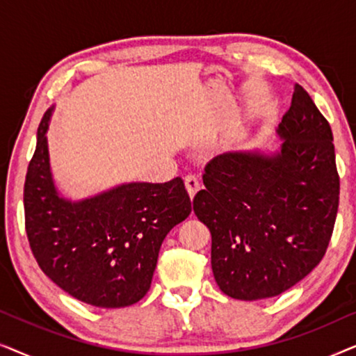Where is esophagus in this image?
Here are the masks:
<instances>
[{
    "mask_svg": "<svg viewBox=\"0 0 356 356\" xmlns=\"http://www.w3.org/2000/svg\"><path fill=\"white\" fill-rule=\"evenodd\" d=\"M184 184H186V189L191 197H194V194L201 189V183H199V178L196 175H186V177H184Z\"/></svg>",
    "mask_w": 356,
    "mask_h": 356,
    "instance_id": "obj_1",
    "label": "esophagus"
}]
</instances>
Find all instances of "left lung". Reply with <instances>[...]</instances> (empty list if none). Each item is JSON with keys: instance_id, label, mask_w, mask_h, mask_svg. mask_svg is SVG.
Masks as SVG:
<instances>
[{"instance_id": "left-lung-1", "label": "left lung", "mask_w": 356, "mask_h": 356, "mask_svg": "<svg viewBox=\"0 0 356 356\" xmlns=\"http://www.w3.org/2000/svg\"><path fill=\"white\" fill-rule=\"evenodd\" d=\"M274 155L230 152L206 165L193 199L212 236L217 285L235 300L284 293L319 264L339 209L329 121L301 86L279 124Z\"/></svg>"}]
</instances>
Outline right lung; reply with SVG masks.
Masks as SVG:
<instances>
[{
    "mask_svg": "<svg viewBox=\"0 0 356 356\" xmlns=\"http://www.w3.org/2000/svg\"><path fill=\"white\" fill-rule=\"evenodd\" d=\"M50 115L38 126L24 184L32 254L45 275L87 305L138 303L150 289L165 236L191 213L184 181L129 183L81 202L58 197L45 138Z\"/></svg>",
    "mask_w": 356,
    "mask_h": 356,
    "instance_id": "right-lung-1",
    "label": "right lung"
}]
</instances>
